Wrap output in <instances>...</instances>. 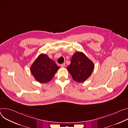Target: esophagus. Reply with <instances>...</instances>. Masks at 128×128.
<instances>
[{"mask_svg": "<svg viewBox=\"0 0 128 128\" xmlns=\"http://www.w3.org/2000/svg\"><path fill=\"white\" fill-rule=\"evenodd\" d=\"M65 66H66L65 64H60V67L61 68H64V67H65Z\"/></svg>", "mask_w": 128, "mask_h": 128, "instance_id": "34e87169", "label": "esophagus"}]
</instances>
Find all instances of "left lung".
Returning a JSON list of instances; mask_svg holds the SVG:
<instances>
[{
  "label": "left lung",
  "instance_id": "1",
  "mask_svg": "<svg viewBox=\"0 0 128 128\" xmlns=\"http://www.w3.org/2000/svg\"><path fill=\"white\" fill-rule=\"evenodd\" d=\"M94 66V63L81 52L73 54L67 70L75 81L81 83L92 75Z\"/></svg>",
  "mask_w": 128,
  "mask_h": 128
}]
</instances>
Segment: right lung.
Returning <instances> with one entry per match:
<instances>
[{
	"label": "right lung",
	"mask_w": 128,
	"mask_h": 128,
	"mask_svg": "<svg viewBox=\"0 0 128 128\" xmlns=\"http://www.w3.org/2000/svg\"><path fill=\"white\" fill-rule=\"evenodd\" d=\"M60 68L47 55L40 54L30 67V71L35 79L41 83L51 81Z\"/></svg>",
	"instance_id": "right-lung-1"
}]
</instances>
